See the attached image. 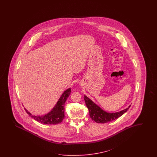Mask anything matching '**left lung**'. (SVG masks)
<instances>
[{"label": "left lung", "mask_w": 157, "mask_h": 157, "mask_svg": "<svg viewBox=\"0 0 157 157\" xmlns=\"http://www.w3.org/2000/svg\"><path fill=\"white\" fill-rule=\"evenodd\" d=\"M84 100L86 106L89 109L91 119L98 123H106L119 118L125 113L131 106V105H129L127 108L119 112L108 113L102 109L86 95L84 96Z\"/></svg>", "instance_id": "8db88e82"}]
</instances>
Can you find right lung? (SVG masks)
<instances>
[{
    "instance_id": "add662e5",
    "label": "right lung",
    "mask_w": 157,
    "mask_h": 157,
    "mask_svg": "<svg viewBox=\"0 0 157 157\" xmlns=\"http://www.w3.org/2000/svg\"><path fill=\"white\" fill-rule=\"evenodd\" d=\"M70 93V88L64 91L52 110L45 115L41 116H34L31 114L25 108V110L31 117L37 121L39 123L48 125L60 123L64 118V104Z\"/></svg>"
}]
</instances>
